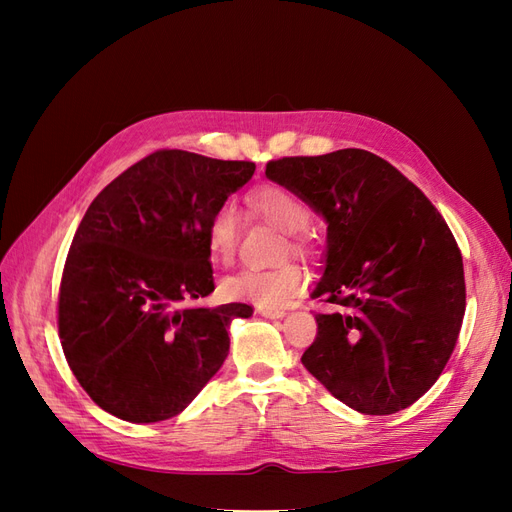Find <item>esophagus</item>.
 Wrapping results in <instances>:
<instances>
[{
	"mask_svg": "<svg viewBox=\"0 0 512 512\" xmlns=\"http://www.w3.org/2000/svg\"><path fill=\"white\" fill-rule=\"evenodd\" d=\"M258 314L265 316V318H284L286 309H282V307H258Z\"/></svg>",
	"mask_w": 512,
	"mask_h": 512,
	"instance_id": "esophagus-1",
	"label": "esophagus"
}]
</instances>
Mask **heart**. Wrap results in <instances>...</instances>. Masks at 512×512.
Returning <instances> with one entry per match:
<instances>
[{"mask_svg": "<svg viewBox=\"0 0 512 512\" xmlns=\"http://www.w3.org/2000/svg\"><path fill=\"white\" fill-rule=\"evenodd\" d=\"M250 207L288 232H299L309 224L307 205L292 190L284 188V185H260L250 194ZM239 230L241 220L235 205L226 200V203L213 209L205 228V243L209 256L215 262L228 265L235 258ZM305 280V271L299 265H294V262H284V265L271 269L245 267L226 277L222 282V292L226 299L232 301L280 307L297 297L305 286Z\"/></svg>", "mask_w": 512, "mask_h": 512, "instance_id": "b5f03b06", "label": "heart"}]
</instances>
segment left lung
<instances>
[{
  "label": "left lung",
  "instance_id": "1",
  "mask_svg": "<svg viewBox=\"0 0 512 512\" xmlns=\"http://www.w3.org/2000/svg\"><path fill=\"white\" fill-rule=\"evenodd\" d=\"M327 220V267L312 299L318 333L301 363L363 414L412 406L455 350L466 314L463 260L440 211L408 177L365 149L267 162Z\"/></svg>",
  "mask_w": 512,
  "mask_h": 512
}]
</instances>
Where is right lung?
<instances>
[{
	"instance_id": "1",
	"label": "right lung",
	"mask_w": 512,
	"mask_h": 512,
	"mask_svg": "<svg viewBox=\"0 0 512 512\" xmlns=\"http://www.w3.org/2000/svg\"><path fill=\"white\" fill-rule=\"evenodd\" d=\"M254 162L160 149L89 205L61 273L66 361L96 404L130 423L177 416L228 356L252 305L190 307L213 292L205 228Z\"/></svg>"
}]
</instances>
